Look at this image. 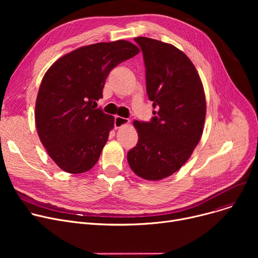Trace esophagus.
<instances>
[{"label":"esophagus","instance_id":"34e87169","mask_svg":"<svg viewBox=\"0 0 258 258\" xmlns=\"http://www.w3.org/2000/svg\"><path fill=\"white\" fill-rule=\"evenodd\" d=\"M128 122H130V120H128V119H126V118L120 117V116H116V117H115L114 123H115V127H116V128H118V127H121V126H123V125L127 124Z\"/></svg>","mask_w":258,"mask_h":258}]
</instances>
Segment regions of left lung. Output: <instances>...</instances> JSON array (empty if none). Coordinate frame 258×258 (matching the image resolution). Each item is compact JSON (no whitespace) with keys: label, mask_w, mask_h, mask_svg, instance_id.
Segmentation results:
<instances>
[{"label":"left lung","mask_w":258,"mask_h":258,"mask_svg":"<svg viewBox=\"0 0 258 258\" xmlns=\"http://www.w3.org/2000/svg\"><path fill=\"white\" fill-rule=\"evenodd\" d=\"M134 39L143 53L147 96L158 111L150 122L134 121L139 139L127 162L138 177L158 181L178 171L198 145L205 93L196 67L181 50L153 38Z\"/></svg>","instance_id":"obj_1"}]
</instances>
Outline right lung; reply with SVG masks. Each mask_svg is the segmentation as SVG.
I'll list each match as a JSON object with an SVG mask.
<instances>
[{"mask_svg": "<svg viewBox=\"0 0 258 258\" xmlns=\"http://www.w3.org/2000/svg\"><path fill=\"white\" fill-rule=\"evenodd\" d=\"M139 48L127 40L78 48L54 62L40 84L35 124L40 142L58 167L70 173L90 170L98 161L114 117L96 108L105 79Z\"/></svg>", "mask_w": 258, "mask_h": 258, "instance_id": "right-lung-1", "label": "right lung"}]
</instances>
